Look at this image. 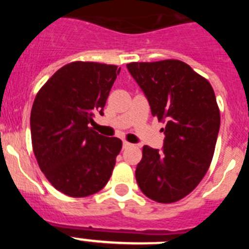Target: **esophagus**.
I'll list each match as a JSON object with an SVG mask.
<instances>
[{
  "instance_id": "obj_1",
  "label": "esophagus",
  "mask_w": 249,
  "mask_h": 249,
  "mask_svg": "<svg viewBox=\"0 0 249 249\" xmlns=\"http://www.w3.org/2000/svg\"><path fill=\"white\" fill-rule=\"evenodd\" d=\"M123 148H128V147H131L132 144L129 143V142H127V141H123Z\"/></svg>"
}]
</instances>
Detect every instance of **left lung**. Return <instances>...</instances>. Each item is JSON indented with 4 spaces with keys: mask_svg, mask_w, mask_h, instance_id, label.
<instances>
[{
    "mask_svg": "<svg viewBox=\"0 0 249 249\" xmlns=\"http://www.w3.org/2000/svg\"><path fill=\"white\" fill-rule=\"evenodd\" d=\"M127 68L146 94L152 116L166 123L162 151L143 147L136 179L148 198L173 203L198 186L212 162L221 124L214 91L178 59L132 62Z\"/></svg>",
    "mask_w": 249,
    "mask_h": 249,
    "instance_id": "obj_1",
    "label": "left lung"
}]
</instances>
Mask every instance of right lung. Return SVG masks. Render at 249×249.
<instances>
[{"label":"right lung","instance_id":"add662e5","mask_svg":"<svg viewBox=\"0 0 249 249\" xmlns=\"http://www.w3.org/2000/svg\"><path fill=\"white\" fill-rule=\"evenodd\" d=\"M121 68L71 62L43 85L31 111V138L39 168L70 197H87L107 184L122 148L117 137L89 127L103 107Z\"/></svg>","mask_w":249,"mask_h":249}]
</instances>
